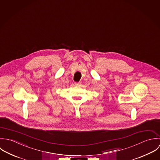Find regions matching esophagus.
<instances>
[{
  "mask_svg": "<svg viewBox=\"0 0 160 160\" xmlns=\"http://www.w3.org/2000/svg\"><path fill=\"white\" fill-rule=\"evenodd\" d=\"M80 84H81L80 83H75V85H77V86H78V85H80Z\"/></svg>",
  "mask_w": 160,
  "mask_h": 160,
  "instance_id": "34e87169",
  "label": "esophagus"
}]
</instances>
